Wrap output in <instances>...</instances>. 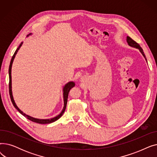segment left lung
Instances as JSON below:
<instances>
[{
    "mask_svg": "<svg viewBox=\"0 0 157 157\" xmlns=\"http://www.w3.org/2000/svg\"><path fill=\"white\" fill-rule=\"evenodd\" d=\"M127 42L128 44L130 46L133 47V48H137V49H139L140 52H141V53H142V55H143V56L145 58V60H146V62H147L146 58V56H145V55H144V52H143V49H142V48H141V46H140V45H139L138 43H137L136 42V41H134L132 39H131V38H130V37H128V36L127 37Z\"/></svg>",
    "mask_w": 157,
    "mask_h": 157,
    "instance_id": "8db88e82",
    "label": "left lung"
}]
</instances>
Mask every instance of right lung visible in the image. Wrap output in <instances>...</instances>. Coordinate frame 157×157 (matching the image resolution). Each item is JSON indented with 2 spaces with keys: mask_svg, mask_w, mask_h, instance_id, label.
<instances>
[{
  "mask_svg": "<svg viewBox=\"0 0 157 157\" xmlns=\"http://www.w3.org/2000/svg\"><path fill=\"white\" fill-rule=\"evenodd\" d=\"M30 35V34H29ZM29 35H28L27 36H29ZM23 43H21V44H20V46H18V48H17V49L15 51L12 59H11V62H10V67H9V76H10V83H9V90H10V97H11V102L13 104V105L14 106V108L17 109L22 115H23V116L25 117H26L27 119H29V120L32 121H34V122H36V123H40V124H46V123H51L52 122H54L55 121H56L57 120H59L64 113L65 110V108H66V105H67V98H68V95H69V92L70 91V90L74 87V86H75V83L73 81H69L67 83H66L65 85V86H63V109L62 111H61V113L57 115L56 117H54V118H50V119H38V118H33L30 116H29V115L26 114L25 113H24L22 111H21L19 108L16 105L15 102H14V100L13 98V92H12V81H11V68H12V65H13V60L15 58V56L16 55V53H17L18 51L19 50V49L20 48V47L21 46Z\"/></svg>",
  "mask_w": 157,
  "mask_h": 157,
  "instance_id": "add662e5",
  "label": "right lung"
}]
</instances>
